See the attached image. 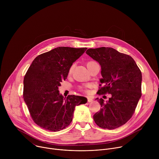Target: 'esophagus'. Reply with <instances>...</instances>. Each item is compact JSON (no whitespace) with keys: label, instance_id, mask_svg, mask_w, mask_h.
Returning <instances> with one entry per match:
<instances>
[{"label":"esophagus","instance_id":"obj_1","mask_svg":"<svg viewBox=\"0 0 159 159\" xmlns=\"http://www.w3.org/2000/svg\"><path fill=\"white\" fill-rule=\"evenodd\" d=\"M87 101L89 102H91L93 101V99L92 97H88L87 98Z\"/></svg>","mask_w":159,"mask_h":159}]
</instances>
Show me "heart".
<instances>
[{
    "mask_svg": "<svg viewBox=\"0 0 159 159\" xmlns=\"http://www.w3.org/2000/svg\"><path fill=\"white\" fill-rule=\"evenodd\" d=\"M95 63V61H88L87 63V66L88 67V66H89L91 64H93V63ZM72 70H73V66H72L70 68V69H69V73H71L72 72ZM89 85H85V86H84V87H80V89L82 90H83V91H85V92H87L88 91V89H87V88L89 87Z\"/></svg>",
    "mask_w": 159,
    "mask_h": 159,
    "instance_id": "heart-1",
    "label": "heart"
}]
</instances>
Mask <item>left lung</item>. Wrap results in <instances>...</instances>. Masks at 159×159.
Instances as JSON below:
<instances>
[{
  "mask_svg": "<svg viewBox=\"0 0 159 159\" xmlns=\"http://www.w3.org/2000/svg\"><path fill=\"white\" fill-rule=\"evenodd\" d=\"M86 53L101 66L102 85L98 93L111 94L104 102L99 101L101 109L93 116L97 125L113 129L125 124L132 116L142 96V72L133 58L109 47L89 48Z\"/></svg>",
  "mask_w": 159,
  "mask_h": 159,
  "instance_id": "left-lung-1",
  "label": "left lung"
}]
</instances>
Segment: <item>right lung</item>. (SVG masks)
<instances>
[{"label":"right lung","mask_w":159,"mask_h":159,"mask_svg":"<svg viewBox=\"0 0 159 159\" xmlns=\"http://www.w3.org/2000/svg\"><path fill=\"white\" fill-rule=\"evenodd\" d=\"M60 47L38 55L24 78L23 98L34 122L41 128L58 131L72 121L76 106L85 104L83 96L60 94L58 87L69 69L87 50Z\"/></svg>","instance_id":"add662e5"}]
</instances>
